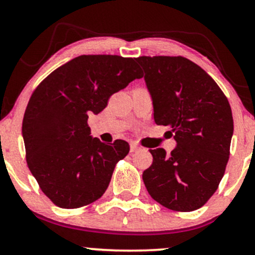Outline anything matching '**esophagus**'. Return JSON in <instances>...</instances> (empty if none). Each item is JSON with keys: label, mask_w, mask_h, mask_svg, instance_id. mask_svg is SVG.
I'll return each mask as SVG.
<instances>
[{"label": "esophagus", "mask_w": 255, "mask_h": 255, "mask_svg": "<svg viewBox=\"0 0 255 255\" xmlns=\"http://www.w3.org/2000/svg\"><path fill=\"white\" fill-rule=\"evenodd\" d=\"M139 150H140L139 146H137L135 142H131V144H130V152H136Z\"/></svg>", "instance_id": "esophagus-1"}]
</instances>
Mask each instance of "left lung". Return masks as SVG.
<instances>
[{
	"label": "left lung",
	"mask_w": 255,
	"mask_h": 255,
	"mask_svg": "<svg viewBox=\"0 0 255 255\" xmlns=\"http://www.w3.org/2000/svg\"><path fill=\"white\" fill-rule=\"evenodd\" d=\"M136 62L153 104L157 125L169 126L176 147L150 150L142 180L157 203L174 211L200 209L217 191L229 159L234 121L216 81L188 58L141 56Z\"/></svg>",
	"instance_id": "left-lung-1"
}]
</instances>
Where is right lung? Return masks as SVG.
I'll return each instance as SVG.
<instances>
[{"mask_svg":"<svg viewBox=\"0 0 255 255\" xmlns=\"http://www.w3.org/2000/svg\"><path fill=\"white\" fill-rule=\"evenodd\" d=\"M141 77L135 58L81 55L55 69L32 93L22 121L26 160L55 205L77 209L107 191L129 145L91 136L87 120L107 107L111 95Z\"/></svg>","mask_w":255,"mask_h":255,"instance_id":"add662e5","label":"right lung"}]
</instances>
